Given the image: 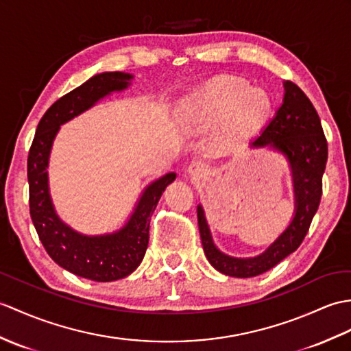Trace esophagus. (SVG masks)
<instances>
[{
  "label": "esophagus",
  "mask_w": 351,
  "mask_h": 351,
  "mask_svg": "<svg viewBox=\"0 0 351 351\" xmlns=\"http://www.w3.org/2000/svg\"><path fill=\"white\" fill-rule=\"evenodd\" d=\"M186 173L193 178H202L208 173V166L203 161H193L186 169Z\"/></svg>",
  "instance_id": "34e87169"
}]
</instances>
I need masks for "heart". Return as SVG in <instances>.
I'll return each mask as SVG.
<instances>
[{"label": "heart", "mask_w": 351, "mask_h": 351, "mask_svg": "<svg viewBox=\"0 0 351 351\" xmlns=\"http://www.w3.org/2000/svg\"><path fill=\"white\" fill-rule=\"evenodd\" d=\"M274 101L265 89L236 77L209 82L181 103L178 122L185 130H206L224 124L230 138H243L271 117Z\"/></svg>", "instance_id": "obj_1"}]
</instances>
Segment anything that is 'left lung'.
Instances as JSON below:
<instances>
[{
	"label": "left lung",
	"mask_w": 351,
	"mask_h": 351,
	"mask_svg": "<svg viewBox=\"0 0 351 351\" xmlns=\"http://www.w3.org/2000/svg\"><path fill=\"white\" fill-rule=\"evenodd\" d=\"M250 146L272 149L286 157L291 173L295 210L286 230L263 252L254 257H233L218 250L205 210L197 205L199 232L208 262L218 272L234 278L265 274L299 248L320 205L322 178L328 161V142L320 118L302 89L290 80L284 82L280 109Z\"/></svg>",
	"instance_id": "obj_1"
}]
</instances>
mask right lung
Here are the masks:
<instances>
[{
    "label": "right lung",
    "mask_w": 351,
    "mask_h": 351,
    "mask_svg": "<svg viewBox=\"0 0 351 351\" xmlns=\"http://www.w3.org/2000/svg\"><path fill=\"white\" fill-rule=\"evenodd\" d=\"M133 77L124 71H104L56 100L40 119L28 154L29 214L45 250L65 271L99 282L125 278L142 263L148 248L151 215L176 173L169 172L146 185L121 229L84 234L56 214L49 189V158L62 124L91 109L106 95L124 91Z\"/></svg>",
    "instance_id": "1"
}]
</instances>
